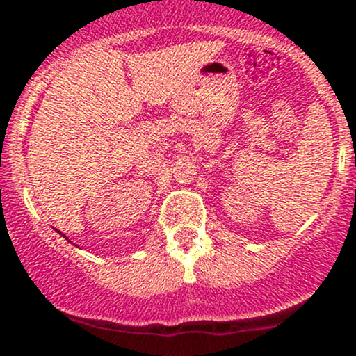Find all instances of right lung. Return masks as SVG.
I'll use <instances>...</instances> for the list:
<instances>
[{"instance_id":"1","label":"right lung","mask_w":356,"mask_h":356,"mask_svg":"<svg viewBox=\"0 0 356 356\" xmlns=\"http://www.w3.org/2000/svg\"><path fill=\"white\" fill-rule=\"evenodd\" d=\"M60 232V231H58ZM60 234H61V232H60ZM61 236H63V238H67V236H65V234H61Z\"/></svg>"}]
</instances>
